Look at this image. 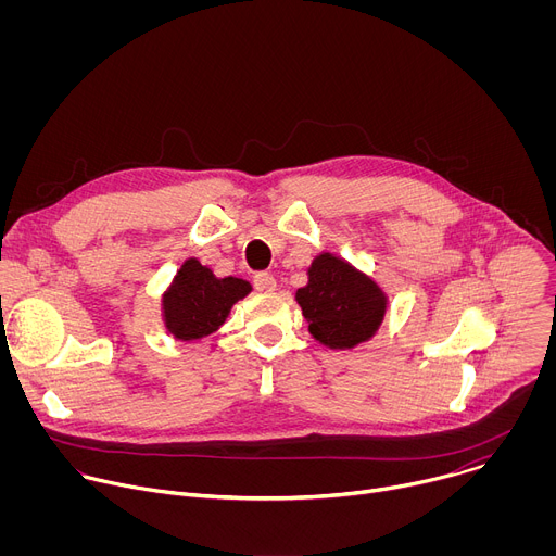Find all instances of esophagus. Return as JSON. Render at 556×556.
<instances>
[{"instance_id": "obj_1", "label": "esophagus", "mask_w": 556, "mask_h": 556, "mask_svg": "<svg viewBox=\"0 0 556 556\" xmlns=\"http://www.w3.org/2000/svg\"><path fill=\"white\" fill-rule=\"evenodd\" d=\"M253 281L260 292H273L277 288V279L270 273H257Z\"/></svg>"}]
</instances>
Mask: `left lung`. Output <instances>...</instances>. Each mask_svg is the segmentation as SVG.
I'll use <instances>...</instances> for the list:
<instances>
[{"mask_svg": "<svg viewBox=\"0 0 556 556\" xmlns=\"http://www.w3.org/2000/svg\"><path fill=\"white\" fill-rule=\"evenodd\" d=\"M312 339L330 350H354L380 330L389 296L376 279L334 253L307 266V283L294 294Z\"/></svg>", "mask_w": 556, "mask_h": 556, "instance_id": "8db88e82", "label": "left lung"}]
</instances>
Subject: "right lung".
Returning a JSON list of instances; mask_svg holds the SVG:
<instances>
[{
    "mask_svg": "<svg viewBox=\"0 0 556 556\" xmlns=\"http://www.w3.org/2000/svg\"><path fill=\"white\" fill-rule=\"evenodd\" d=\"M251 290L247 279L217 277L198 257H189L161 299L165 330L176 341H202L226 324L232 305Z\"/></svg>",
    "mask_w": 556,
    "mask_h": 556,
    "instance_id": "1",
    "label": "right lung"
}]
</instances>
